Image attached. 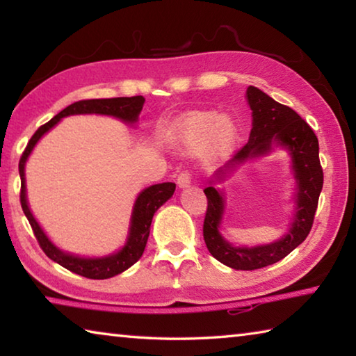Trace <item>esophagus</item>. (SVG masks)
<instances>
[{"instance_id": "1", "label": "esophagus", "mask_w": 356, "mask_h": 356, "mask_svg": "<svg viewBox=\"0 0 356 356\" xmlns=\"http://www.w3.org/2000/svg\"><path fill=\"white\" fill-rule=\"evenodd\" d=\"M177 185L179 188H186V186L191 185V172L190 171H182L177 176Z\"/></svg>"}]
</instances>
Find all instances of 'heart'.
<instances>
[{
	"label": "heart",
	"instance_id": "heart-1",
	"mask_svg": "<svg viewBox=\"0 0 356 356\" xmlns=\"http://www.w3.org/2000/svg\"><path fill=\"white\" fill-rule=\"evenodd\" d=\"M176 131L191 152L206 149L213 156L226 155L237 138L236 122L226 114H216L212 110L185 113L177 119Z\"/></svg>",
	"mask_w": 356,
	"mask_h": 356
}]
</instances>
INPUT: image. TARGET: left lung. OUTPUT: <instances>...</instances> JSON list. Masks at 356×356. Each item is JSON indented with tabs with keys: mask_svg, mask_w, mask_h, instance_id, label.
<instances>
[{
	"mask_svg": "<svg viewBox=\"0 0 356 356\" xmlns=\"http://www.w3.org/2000/svg\"><path fill=\"white\" fill-rule=\"evenodd\" d=\"M246 97L252 110L250 140L237 150L232 160L220 168L215 177L221 180L234 163L267 154L273 144L284 146L292 155V170L298 184L293 222L291 231L280 242L254 248H237L229 245L218 231L225 200L221 193L210 185L204 190L207 196V210L202 234L210 254L216 261L236 270H257L284 259L308 237L323 186V171L318 160L317 136L305 119H301L292 108L278 104L254 86L248 88Z\"/></svg>",
	"mask_w": 356,
	"mask_h": 356,
	"instance_id": "left-lung-1",
	"label": "left lung"
}]
</instances>
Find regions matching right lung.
<instances>
[{
	"label": "right lung",
	"mask_w": 356,
	"mask_h": 356,
	"mask_svg": "<svg viewBox=\"0 0 356 356\" xmlns=\"http://www.w3.org/2000/svg\"><path fill=\"white\" fill-rule=\"evenodd\" d=\"M144 97L143 95H135V97H114V99H91V100H80L75 104L64 108L61 113H58L55 118L48 120L47 124L40 125L35 130V134L31 136L28 146L23 150L19 163L20 179H22V188H20V204L23 212H25L29 225L33 227V232L40 248L44 250L45 254L51 259V261L63 265L64 268L70 270L80 276L89 280H106L111 276H116L122 273L124 270L131 267L138 259L143 256L144 248H146L149 232H150V222H152L154 213L156 209L170 200L176 190V184L165 182L156 184L149 186L144 191L140 193L138 200L135 202L134 213H131V226H130V236L127 238V243L122 250L113 256L99 257V259H83L78 256L67 254L58 250L42 231L38 221L34 220L31 210L28 207L26 202V188H25V163L28 160V155L31 154L35 143L40 140V136L47 134L53 125H56L59 120L70 114H108V116H114L124 122H136L138 116L143 110Z\"/></svg>",
	"instance_id": "right-lung-1"
}]
</instances>
